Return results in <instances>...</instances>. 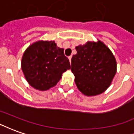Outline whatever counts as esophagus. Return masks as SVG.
<instances>
[{
    "mask_svg": "<svg viewBox=\"0 0 134 134\" xmlns=\"http://www.w3.org/2000/svg\"><path fill=\"white\" fill-rule=\"evenodd\" d=\"M71 59H72V56H70V57H69V60H70V63H71Z\"/></svg>",
    "mask_w": 134,
    "mask_h": 134,
    "instance_id": "34e87169",
    "label": "esophagus"
}]
</instances>
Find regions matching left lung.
I'll use <instances>...</instances> for the list:
<instances>
[{"label": "left lung", "mask_w": 134, "mask_h": 134, "mask_svg": "<svg viewBox=\"0 0 134 134\" xmlns=\"http://www.w3.org/2000/svg\"><path fill=\"white\" fill-rule=\"evenodd\" d=\"M71 70L78 90L86 96L101 94L109 87L115 73L116 60L103 41H87L75 47Z\"/></svg>", "instance_id": "8db88e82"}]
</instances>
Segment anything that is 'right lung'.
<instances>
[{
	"label": "right lung",
	"instance_id": "right-lung-1",
	"mask_svg": "<svg viewBox=\"0 0 134 134\" xmlns=\"http://www.w3.org/2000/svg\"><path fill=\"white\" fill-rule=\"evenodd\" d=\"M71 68L64 49L54 41H37L26 49L21 70L28 83L36 90H47L55 86L62 73Z\"/></svg>",
	"mask_w": 134,
	"mask_h": 134
}]
</instances>
